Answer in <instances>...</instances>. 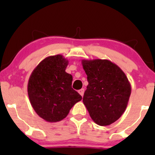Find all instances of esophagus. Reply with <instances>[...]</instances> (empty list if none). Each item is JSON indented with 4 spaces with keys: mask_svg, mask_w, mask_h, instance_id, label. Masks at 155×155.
<instances>
[{
    "mask_svg": "<svg viewBox=\"0 0 155 155\" xmlns=\"http://www.w3.org/2000/svg\"><path fill=\"white\" fill-rule=\"evenodd\" d=\"M78 92H79V93L80 94V95H81L83 97L84 93V89H81V90H79Z\"/></svg>",
    "mask_w": 155,
    "mask_h": 155,
    "instance_id": "esophagus-1",
    "label": "esophagus"
}]
</instances>
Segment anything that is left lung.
Returning <instances> with one entry per match:
<instances>
[{
    "instance_id": "obj_1",
    "label": "left lung",
    "mask_w": 155,
    "mask_h": 155,
    "mask_svg": "<svg viewBox=\"0 0 155 155\" xmlns=\"http://www.w3.org/2000/svg\"><path fill=\"white\" fill-rule=\"evenodd\" d=\"M88 85L83 97L92 120L101 126L120 119L127 108L131 86L125 74L108 60H82Z\"/></svg>"
}]
</instances>
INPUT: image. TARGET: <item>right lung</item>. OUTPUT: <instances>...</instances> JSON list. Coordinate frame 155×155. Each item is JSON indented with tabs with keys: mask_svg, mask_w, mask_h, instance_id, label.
<instances>
[{
	"mask_svg": "<svg viewBox=\"0 0 155 155\" xmlns=\"http://www.w3.org/2000/svg\"><path fill=\"white\" fill-rule=\"evenodd\" d=\"M68 64V60L61 54L47 57L29 78L30 102L37 114L47 122L63 120L74 104L82 99L72 88V76L65 72Z\"/></svg>",
	"mask_w": 155,
	"mask_h": 155,
	"instance_id": "add662e5",
	"label": "right lung"
}]
</instances>
